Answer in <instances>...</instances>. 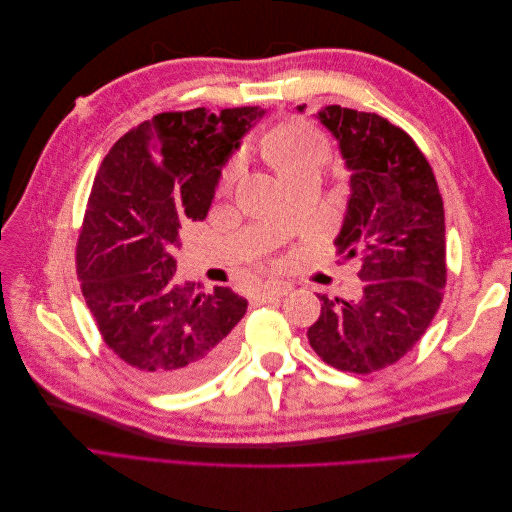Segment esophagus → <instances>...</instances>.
<instances>
[{"label":"esophagus","mask_w":512,"mask_h":512,"mask_svg":"<svg viewBox=\"0 0 512 512\" xmlns=\"http://www.w3.org/2000/svg\"><path fill=\"white\" fill-rule=\"evenodd\" d=\"M288 290H290V286L284 282H267L258 288L256 297L260 301H273V299L284 297V294H288Z\"/></svg>","instance_id":"1"}]
</instances>
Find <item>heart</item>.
<instances>
[{"mask_svg": "<svg viewBox=\"0 0 512 512\" xmlns=\"http://www.w3.org/2000/svg\"><path fill=\"white\" fill-rule=\"evenodd\" d=\"M265 156L284 179L301 168L322 166L329 156V147L318 132L301 126V123H288V126L267 134ZM235 175L237 164H230L222 177V185H228Z\"/></svg>", "mask_w": 512, "mask_h": 512, "instance_id": "1", "label": "heart"}]
</instances>
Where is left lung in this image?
I'll return each instance as SVG.
<instances>
[{"instance_id":"1","label":"left lung","mask_w":512,"mask_h":512,"mask_svg":"<svg viewBox=\"0 0 512 512\" xmlns=\"http://www.w3.org/2000/svg\"><path fill=\"white\" fill-rule=\"evenodd\" d=\"M303 113L305 106H297ZM339 143L350 170V198L337 254L356 258V301L320 294L309 346L350 374L397 363L423 337L446 286L444 205L433 170L412 138L376 113L337 104L316 115Z\"/></svg>"}]
</instances>
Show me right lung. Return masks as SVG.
<instances>
[{"label": "right lung", "instance_id": "add662e5", "mask_svg": "<svg viewBox=\"0 0 512 512\" xmlns=\"http://www.w3.org/2000/svg\"><path fill=\"white\" fill-rule=\"evenodd\" d=\"M260 106L160 113L123 134L91 185L76 273L104 344L162 391L203 384L228 363L247 301L175 277L181 228L207 218L222 166Z\"/></svg>", "mask_w": 512, "mask_h": 512}]
</instances>
